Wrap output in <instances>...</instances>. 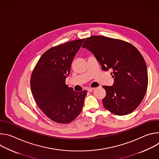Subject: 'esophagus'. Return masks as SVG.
<instances>
[{
  "label": "esophagus",
  "mask_w": 159,
  "mask_h": 159,
  "mask_svg": "<svg viewBox=\"0 0 159 159\" xmlns=\"http://www.w3.org/2000/svg\"><path fill=\"white\" fill-rule=\"evenodd\" d=\"M94 89H95V88H89L87 90H88L89 92L90 93V92H93Z\"/></svg>",
  "instance_id": "obj_1"
}]
</instances>
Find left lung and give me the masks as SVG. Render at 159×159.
<instances>
[{"instance_id":"obj_1","label":"left lung","mask_w":159,"mask_h":159,"mask_svg":"<svg viewBox=\"0 0 159 159\" xmlns=\"http://www.w3.org/2000/svg\"><path fill=\"white\" fill-rule=\"evenodd\" d=\"M82 48L94 54L102 70H112L114 84L103 86L106 91L102 99L104 107L119 116L137 109L148 85L146 63L139 51L128 42L102 36L86 38Z\"/></svg>"}]
</instances>
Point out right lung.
Masks as SVG:
<instances>
[{"label": "right lung", "mask_w": 159, "mask_h": 159, "mask_svg": "<svg viewBox=\"0 0 159 159\" xmlns=\"http://www.w3.org/2000/svg\"><path fill=\"white\" fill-rule=\"evenodd\" d=\"M84 39L53 47L40 57L31 77V89L41 111L52 121L69 123L80 113L87 90L74 91L65 84L74 57Z\"/></svg>", "instance_id": "obj_1"}]
</instances>
